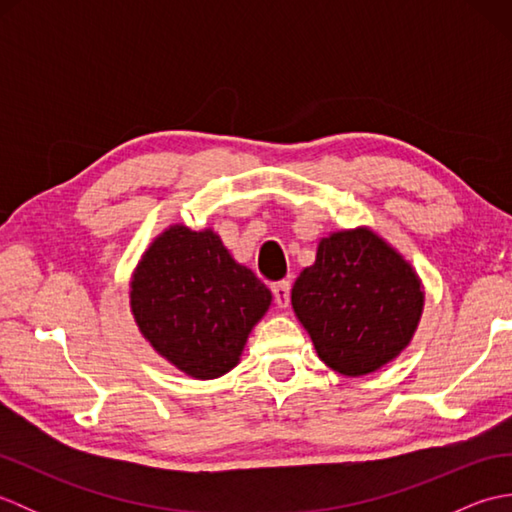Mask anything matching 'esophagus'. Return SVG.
<instances>
[{"label": "esophagus", "instance_id": "obj_1", "mask_svg": "<svg viewBox=\"0 0 512 512\" xmlns=\"http://www.w3.org/2000/svg\"><path fill=\"white\" fill-rule=\"evenodd\" d=\"M273 295H275V303L279 308H288L290 303V284L288 281H277V284H273Z\"/></svg>", "mask_w": 512, "mask_h": 512}]
</instances>
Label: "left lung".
Masks as SVG:
<instances>
[{"mask_svg": "<svg viewBox=\"0 0 512 512\" xmlns=\"http://www.w3.org/2000/svg\"><path fill=\"white\" fill-rule=\"evenodd\" d=\"M290 299L321 361L354 378L385 367L411 343L424 288L394 246L358 226L321 239Z\"/></svg>", "mask_w": 512, "mask_h": 512, "instance_id": "8db88e82", "label": "left lung"}]
</instances>
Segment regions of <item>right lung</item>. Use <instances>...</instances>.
<instances>
[{
	"label": "right lung",
	"mask_w": 512,
	"mask_h": 512,
	"mask_svg": "<svg viewBox=\"0 0 512 512\" xmlns=\"http://www.w3.org/2000/svg\"><path fill=\"white\" fill-rule=\"evenodd\" d=\"M273 295L211 228L171 224L140 257L129 306L140 334L180 372L220 378L239 363Z\"/></svg>",
	"instance_id": "right-lung-1"
}]
</instances>
